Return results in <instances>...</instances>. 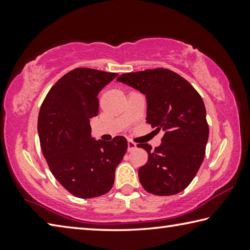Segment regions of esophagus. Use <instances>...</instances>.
Masks as SVG:
<instances>
[{
  "instance_id": "obj_1",
  "label": "esophagus",
  "mask_w": 250,
  "mask_h": 250,
  "mask_svg": "<svg viewBox=\"0 0 250 250\" xmlns=\"http://www.w3.org/2000/svg\"><path fill=\"white\" fill-rule=\"evenodd\" d=\"M135 149H137V145H135V143L132 141H128V151L130 152V151H133Z\"/></svg>"
}]
</instances>
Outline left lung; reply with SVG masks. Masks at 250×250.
Returning a JSON list of instances; mask_svg holds the SVG:
<instances>
[{
	"label": "left lung",
	"mask_w": 250,
	"mask_h": 250,
	"mask_svg": "<svg viewBox=\"0 0 250 250\" xmlns=\"http://www.w3.org/2000/svg\"><path fill=\"white\" fill-rule=\"evenodd\" d=\"M118 82L146 95V122L163 130L160 146L147 152L149 160L139 168V180L146 192L174 195L195 177L204 160L208 125L202 97L188 80L166 68L122 74Z\"/></svg>",
	"instance_id": "8db88e82"
}]
</instances>
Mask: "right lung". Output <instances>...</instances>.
<instances>
[{
    "label": "right lung",
    "instance_id": "right-lung-1",
    "mask_svg": "<svg viewBox=\"0 0 250 250\" xmlns=\"http://www.w3.org/2000/svg\"><path fill=\"white\" fill-rule=\"evenodd\" d=\"M118 76L92 68L69 71L50 88L40 110L41 147L50 172L73 195L108 193L128 147L125 137L112 141L91 138L90 119L98 115V94Z\"/></svg>",
    "mask_w": 250,
    "mask_h": 250
}]
</instances>
